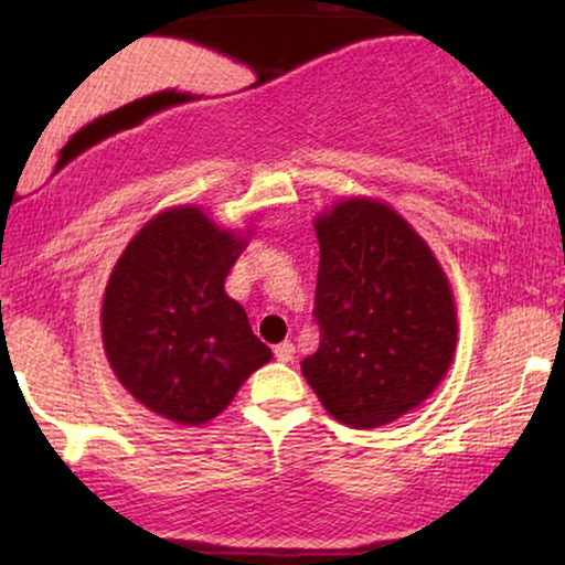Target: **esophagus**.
I'll return each instance as SVG.
<instances>
[{"instance_id": "1", "label": "esophagus", "mask_w": 565, "mask_h": 565, "mask_svg": "<svg viewBox=\"0 0 565 565\" xmlns=\"http://www.w3.org/2000/svg\"><path fill=\"white\" fill-rule=\"evenodd\" d=\"M292 354H296V347H292L290 342H282V344L275 347V358H277V362H290Z\"/></svg>"}]
</instances>
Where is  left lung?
Segmentation results:
<instances>
[{
	"label": "left lung",
	"instance_id": "1",
	"mask_svg": "<svg viewBox=\"0 0 565 565\" xmlns=\"http://www.w3.org/2000/svg\"><path fill=\"white\" fill-rule=\"evenodd\" d=\"M319 350L300 362L323 408L381 427L419 406L458 339L450 285L422 236L388 205L344 200L316 221Z\"/></svg>",
	"mask_w": 565,
	"mask_h": 565
}]
</instances>
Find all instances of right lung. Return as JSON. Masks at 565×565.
Masks as SVG:
<instances>
[{"label": "right lung", "mask_w": 565, "mask_h": 565, "mask_svg": "<svg viewBox=\"0 0 565 565\" xmlns=\"http://www.w3.org/2000/svg\"><path fill=\"white\" fill-rule=\"evenodd\" d=\"M242 246L200 207H174L138 231L107 282V360L130 396L177 424L213 419L273 358L223 290Z\"/></svg>", "instance_id": "obj_1"}]
</instances>
